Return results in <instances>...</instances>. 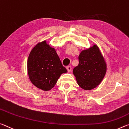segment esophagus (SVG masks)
I'll return each instance as SVG.
<instances>
[{"mask_svg": "<svg viewBox=\"0 0 129 129\" xmlns=\"http://www.w3.org/2000/svg\"><path fill=\"white\" fill-rule=\"evenodd\" d=\"M66 69L67 70V71H68L69 72H71V67L70 66H67Z\"/></svg>", "mask_w": 129, "mask_h": 129, "instance_id": "1", "label": "esophagus"}]
</instances>
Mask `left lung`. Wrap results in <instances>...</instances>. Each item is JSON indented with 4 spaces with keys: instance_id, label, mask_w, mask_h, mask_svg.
Instances as JSON below:
<instances>
[{
    "instance_id": "8db88e82",
    "label": "left lung",
    "mask_w": 129,
    "mask_h": 129,
    "mask_svg": "<svg viewBox=\"0 0 129 129\" xmlns=\"http://www.w3.org/2000/svg\"><path fill=\"white\" fill-rule=\"evenodd\" d=\"M79 64L73 69L78 84L85 90L95 88L104 78L107 71L105 58L96 45L82 51Z\"/></svg>"
}]
</instances>
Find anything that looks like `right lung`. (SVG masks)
Returning a JSON list of instances; mask_svg holds the SVG:
<instances>
[{"label":"right lung","instance_id":"add662e5","mask_svg":"<svg viewBox=\"0 0 129 129\" xmlns=\"http://www.w3.org/2000/svg\"><path fill=\"white\" fill-rule=\"evenodd\" d=\"M67 70L61 63L56 50L44 41L31 51L27 60L29 79L37 88L45 91L54 87L60 76Z\"/></svg>","mask_w":129,"mask_h":129}]
</instances>
